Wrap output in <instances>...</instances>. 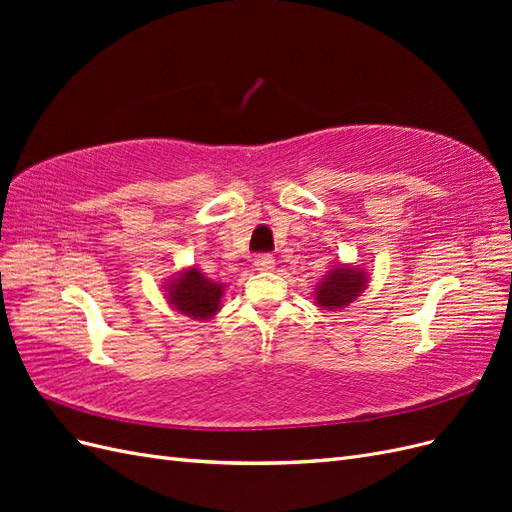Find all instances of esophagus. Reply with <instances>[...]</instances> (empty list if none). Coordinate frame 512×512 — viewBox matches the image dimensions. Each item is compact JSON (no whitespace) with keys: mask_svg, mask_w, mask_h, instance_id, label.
<instances>
[{"mask_svg":"<svg viewBox=\"0 0 512 512\" xmlns=\"http://www.w3.org/2000/svg\"><path fill=\"white\" fill-rule=\"evenodd\" d=\"M254 267H256L258 271H273V269H275V258L269 256V254L256 256V258H254Z\"/></svg>","mask_w":512,"mask_h":512,"instance_id":"obj_1","label":"esophagus"}]
</instances>
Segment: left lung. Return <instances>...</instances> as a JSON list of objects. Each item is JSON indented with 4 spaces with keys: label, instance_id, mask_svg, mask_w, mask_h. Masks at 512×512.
Masks as SVG:
<instances>
[{
    "label": "left lung",
    "instance_id": "obj_1",
    "mask_svg": "<svg viewBox=\"0 0 512 512\" xmlns=\"http://www.w3.org/2000/svg\"><path fill=\"white\" fill-rule=\"evenodd\" d=\"M369 275L371 273L363 265H342V262H337L316 284L314 303L320 309L339 312V309L356 301V297H361V292H365L369 284Z\"/></svg>",
    "mask_w": 512,
    "mask_h": 512
}]
</instances>
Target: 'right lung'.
Listing matches in <instances>:
<instances>
[{
	"label": "right lung",
	"instance_id": "add662e5",
	"mask_svg": "<svg viewBox=\"0 0 512 512\" xmlns=\"http://www.w3.org/2000/svg\"><path fill=\"white\" fill-rule=\"evenodd\" d=\"M164 299L177 314L192 320H211L220 312L226 284H218L200 271L196 265L168 275L164 284Z\"/></svg>",
	"mask_w": 512,
	"mask_h": 512
}]
</instances>
